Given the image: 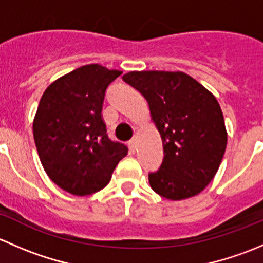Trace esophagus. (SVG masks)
Segmentation results:
<instances>
[{
  "label": "esophagus",
  "mask_w": 263,
  "mask_h": 263,
  "mask_svg": "<svg viewBox=\"0 0 263 263\" xmlns=\"http://www.w3.org/2000/svg\"><path fill=\"white\" fill-rule=\"evenodd\" d=\"M128 146H129V148H131L132 151H135V150H136V139H132V140H129V142H128Z\"/></svg>",
  "instance_id": "34e87169"
}]
</instances>
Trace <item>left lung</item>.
<instances>
[{
  "label": "left lung",
  "mask_w": 263,
  "mask_h": 263,
  "mask_svg": "<svg viewBox=\"0 0 263 263\" xmlns=\"http://www.w3.org/2000/svg\"><path fill=\"white\" fill-rule=\"evenodd\" d=\"M123 80L147 100L163 141L160 169L148 174L151 188L172 201L202 192L216 174L228 142L213 92L181 71H132Z\"/></svg>",
  "instance_id": "1"
}]
</instances>
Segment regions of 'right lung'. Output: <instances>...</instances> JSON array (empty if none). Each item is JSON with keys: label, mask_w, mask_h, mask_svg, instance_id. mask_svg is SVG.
<instances>
[{"label": "right lung", "mask_w": 263, "mask_h": 263, "mask_svg": "<svg viewBox=\"0 0 263 263\" xmlns=\"http://www.w3.org/2000/svg\"><path fill=\"white\" fill-rule=\"evenodd\" d=\"M122 71L98 63L81 66L53 81L43 92L33 135L47 176L75 196L103 190L126 145L109 140L102 116L108 85Z\"/></svg>", "instance_id": "add662e5"}]
</instances>
